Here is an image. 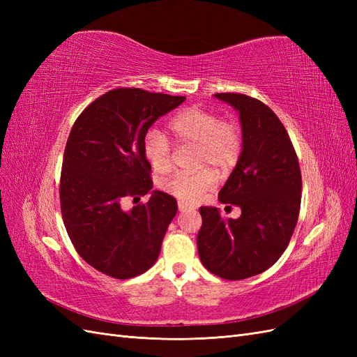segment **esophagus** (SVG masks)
<instances>
[{
  "label": "esophagus",
  "mask_w": 357,
  "mask_h": 357,
  "mask_svg": "<svg viewBox=\"0 0 357 357\" xmlns=\"http://www.w3.org/2000/svg\"><path fill=\"white\" fill-rule=\"evenodd\" d=\"M195 208H197L195 205H192V204L185 202V201H178V210H180L181 213H185V211H192V210H195Z\"/></svg>",
  "instance_id": "esophagus-1"
}]
</instances>
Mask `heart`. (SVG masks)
Listing matches in <instances>:
<instances>
[{
  "mask_svg": "<svg viewBox=\"0 0 357 357\" xmlns=\"http://www.w3.org/2000/svg\"><path fill=\"white\" fill-rule=\"evenodd\" d=\"M168 129L177 146H195L193 172H177L160 188L181 201L195 202L210 192L215 183L214 172H228L243 153L244 138L241 126L235 121H225L215 112L204 107H188L171 117ZM143 153L159 174H167L172 167L174 152L168 138L159 131H150L143 139Z\"/></svg>",
  "mask_w": 357,
  "mask_h": 357,
  "instance_id": "heart-1",
  "label": "heart"
}]
</instances>
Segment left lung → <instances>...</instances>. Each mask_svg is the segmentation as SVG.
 <instances>
[{
	"label": "left lung",
	"mask_w": 357,
	"mask_h": 357,
	"mask_svg": "<svg viewBox=\"0 0 357 357\" xmlns=\"http://www.w3.org/2000/svg\"><path fill=\"white\" fill-rule=\"evenodd\" d=\"M215 96L240 112L243 153L219 199L238 205L241 215L226 219L201 207L197 244L210 273L243 280L266 271L289 245L301 208V168L284 125L266 104L244 93Z\"/></svg>",
	"instance_id": "8db88e82"
}]
</instances>
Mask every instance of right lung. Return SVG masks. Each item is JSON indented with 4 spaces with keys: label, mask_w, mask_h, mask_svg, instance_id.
Masks as SVG:
<instances>
[{
    "label": "right lung",
    "mask_w": 357,
    "mask_h": 357,
    "mask_svg": "<svg viewBox=\"0 0 357 357\" xmlns=\"http://www.w3.org/2000/svg\"><path fill=\"white\" fill-rule=\"evenodd\" d=\"M186 98L139 88H116L80 113L62 159L59 199L67 234L83 261L105 275L126 280L146 273L160 252L177 201L155 190L143 139L160 116Z\"/></svg>",
    "instance_id": "obj_1"
}]
</instances>
